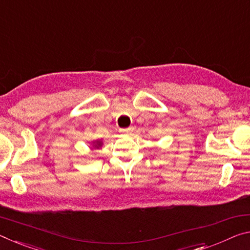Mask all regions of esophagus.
<instances>
[{
    "mask_svg": "<svg viewBox=\"0 0 250 250\" xmlns=\"http://www.w3.org/2000/svg\"><path fill=\"white\" fill-rule=\"evenodd\" d=\"M120 132L125 133V134H131L133 132V128L132 126H129V128H126V129H120Z\"/></svg>",
    "mask_w": 250,
    "mask_h": 250,
    "instance_id": "obj_1",
    "label": "esophagus"
}]
</instances>
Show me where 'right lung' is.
Wrapping results in <instances>:
<instances>
[{"label":"right lung","mask_w":250,"mask_h":250,"mask_svg":"<svg viewBox=\"0 0 250 250\" xmlns=\"http://www.w3.org/2000/svg\"><path fill=\"white\" fill-rule=\"evenodd\" d=\"M102 145H104V142L102 140H96V141H92V146H91V150H94V149H100Z\"/></svg>","instance_id":"1"}]
</instances>
